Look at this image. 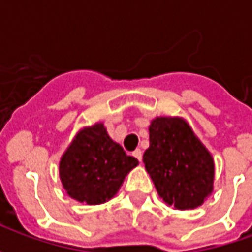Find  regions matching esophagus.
<instances>
[{
	"label": "esophagus",
	"instance_id": "obj_1",
	"mask_svg": "<svg viewBox=\"0 0 252 252\" xmlns=\"http://www.w3.org/2000/svg\"><path fill=\"white\" fill-rule=\"evenodd\" d=\"M133 157L140 162L142 160V157H143V154H142V150H139V148H136L135 151H133Z\"/></svg>",
	"mask_w": 252,
	"mask_h": 252
}]
</instances>
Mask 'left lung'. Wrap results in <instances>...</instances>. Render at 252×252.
<instances>
[{"mask_svg": "<svg viewBox=\"0 0 252 252\" xmlns=\"http://www.w3.org/2000/svg\"><path fill=\"white\" fill-rule=\"evenodd\" d=\"M143 162L159 197L175 209L197 208L212 193V155L182 119L153 120Z\"/></svg>", "mask_w": 252, "mask_h": 252, "instance_id": "1", "label": "left lung"}]
</instances>
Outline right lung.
<instances>
[{"mask_svg":"<svg viewBox=\"0 0 252 252\" xmlns=\"http://www.w3.org/2000/svg\"><path fill=\"white\" fill-rule=\"evenodd\" d=\"M137 163L98 123L75 136L61 159L59 174L71 198L97 205L117 193L126 175Z\"/></svg>","mask_w":252,"mask_h":252,"instance_id":"right-lung-1","label":"right lung"}]
</instances>
